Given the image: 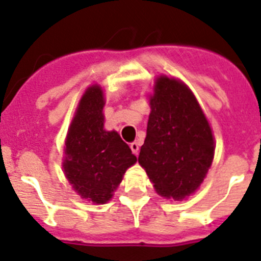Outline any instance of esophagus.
Instances as JSON below:
<instances>
[{
	"mask_svg": "<svg viewBox=\"0 0 261 261\" xmlns=\"http://www.w3.org/2000/svg\"><path fill=\"white\" fill-rule=\"evenodd\" d=\"M130 148H131V150H133L134 154H138V153H139V143L138 142L131 143Z\"/></svg>",
	"mask_w": 261,
	"mask_h": 261,
	"instance_id": "34e87169",
	"label": "esophagus"
}]
</instances>
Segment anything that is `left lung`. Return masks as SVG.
I'll use <instances>...</instances> for the list:
<instances>
[{"label": "left lung", "instance_id": "left-lung-1", "mask_svg": "<svg viewBox=\"0 0 261 261\" xmlns=\"http://www.w3.org/2000/svg\"><path fill=\"white\" fill-rule=\"evenodd\" d=\"M150 109L139 164L158 194L186 198L201 186L213 162L211 127L191 90L175 79L157 80Z\"/></svg>", "mask_w": 261, "mask_h": 261}]
</instances>
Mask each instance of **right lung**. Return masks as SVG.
<instances>
[{
	"mask_svg": "<svg viewBox=\"0 0 261 261\" xmlns=\"http://www.w3.org/2000/svg\"><path fill=\"white\" fill-rule=\"evenodd\" d=\"M104 97L99 86L82 96L65 142L64 172L74 191L94 203H106L136 162L116 131L104 130Z\"/></svg>",
	"mask_w": 261,
	"mask_h": 261,
	"instance_id": "add662e5",
	"label": "right lung"
}]
</instances>
